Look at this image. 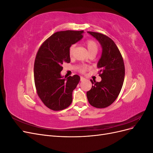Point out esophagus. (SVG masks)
I'll return each instance as SVG.
<instances>
[{"label":"esophagus","mask_w":153,"mask_h":153,"mask_svg":"<svg viewBox=\"0 0 153 153\" xmlns=\"http://www.w3.org/2000/svg\"><path fill=\"white\" fill-rule=\"evenodd\" d=\"M85 78L84 77H83V76H81V77H80V81H81V82L85 80Z\"/></svg>","instance_id":"34e87169"}]
</instances>
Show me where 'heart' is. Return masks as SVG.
Masks as SVG:
<instances>
[{
	"label": "heart",
	"instance_id": "heart-1",
	"mask_svg": "<svg viewBox=\"0 0 153 153\" xmlns=\"http://www.w3.org/2000/svg\"><path fill=\"white\" fill-rule=\"evenodd\" d=\"M86 47L87 48L89 51V52H96L98 51V44H97L93 40H88L86 42ZM74 50H75V45H72L70 47L69 49V55L70 57H72L73 53H74ZM88 69L87 67L86 66H82L80 68V71L82 73H84L87 69Z\"/></svg>",
	"mask_w": 153,
	"mask_h": 153
}]
</instances>
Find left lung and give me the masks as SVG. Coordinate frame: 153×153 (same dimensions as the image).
<instances>
[{
    "mask_svg": "<svg viewBox=\"0 0 153 153\" xmlns=\"http://www.w3.org/2000/svg\"><path fill=\"white\" fill-rule=\"evenodd\" d=\"M98 41L102 53L97 67L100 69L101 81H92L91 89L87 92L89 103L94 107L103 108L112 104L122 89L125 68L123 59L114 41L103 34L88 31Z\"/></svg>",
    "mask_w": 153,
    "mask_h": 153,
    "instance_id": "1",
    "label": "left lung"
}]
</instances>
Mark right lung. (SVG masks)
<instances>
[{"label":"right lung","mask_w":153,"mask_h":153,"mask_svg":"<svg viewBox=\"0 0 153 153\" xmlns=\"http://www.w3.org/2000/svg\"><path fill=\"white\" fill-rule=\"evenodd\" d=\"M84 30L59 31L51 36L37 53L34 76L39 98L51 110L65 109L72 102L73 91L80 82L78 75L64 78L62 64L70 62L69 49L82 38Z\"/></svg>","instance_id":"right-lung-1"}]
</instances>
